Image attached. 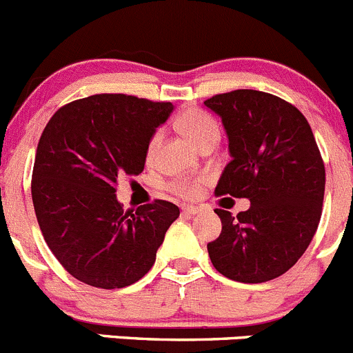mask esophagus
I'll return each instance as SVG.
<instances>
[{"instance_id":"esophagus-1","label":"esophagus","mask_w":353,"mask_h":353,"mask_svg":"<svg viewBox=\"0 0 353 353\" xmlns=\"http://www.w3.org/2000/svg\"><path fill=\"white\" fill-rule=\"evenodd\" d=\"M181 209H183L184 214H190V216H196V214L202 212V209L196 205H183Z\"/></svg>"}]
</instances>
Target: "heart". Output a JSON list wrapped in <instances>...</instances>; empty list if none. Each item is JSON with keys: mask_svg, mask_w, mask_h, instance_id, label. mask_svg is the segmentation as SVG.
Instances as JSON below:
<instances>
[{"mask_svg": "<svg viewBox=\"0 0 353 353\" xmlns=\"http://www.w3.org/2000/svg\"><path fill=\"white\" fill-rule=\"evenodd\" d=\"M177 128L183 132L188 139L192 141L193 144H196L199 148H202L203 144L210 143V141H217L219 137V128L217 123L214 121V118L210 114H207L205 111L200 110H186L184 113H181V117L176 121ZM158 134L153 136V139L150 141V146H148V157H153L154 146L158 143ZM172 190L181 196H186V199H192L199 193L200 190V181L199 179H184L177 181L172 184Z\"/></svg>", "mask_w": 353, "mask_h": 353, "instance_id": "heart-1", "label": "heart"}]
</instances>
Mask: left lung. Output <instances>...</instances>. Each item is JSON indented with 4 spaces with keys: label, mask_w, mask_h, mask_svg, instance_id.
<instances>
[{
    "label": "left lung",
    "mask_w": 353,
    "mask_h": 353,
    "mask_svg": "<svg viewBox=\"0 0 353 353\" xmlns=\"http://www.w3.org/2000/svg\"><path fill=\"white\" fill-rule=\"evenodd\" d=\"M221 118L232 161L216 195L251 207L221 217V235L207 243L214 268L232 281L261 284L296 265L322 214L325 169L314 132L292 104L259 90H233L203 102Z\"/></svg>",
    "instance_id": "obj_1"
}]
</instances>
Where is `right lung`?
<instances>
[{
	"instance_id": "1",
	"label": "right lung",
	"mask_w": 353,
	"mask_h": 353,
	"mask_svg": "<svg viewBox=\"0 0 353 353\" xmlns=\"http://www.w3.org/2000/svg\"><path fill=\"white\" fill-rule=\"evenodd\" d=\"M174 106L125 94H99L61 108L36 148L32 203L43 239L74 279L121 289L157 259L179 207L165 200L123 212L120 176H139L154 132Z\"/></svg>"
}]
</instances>
